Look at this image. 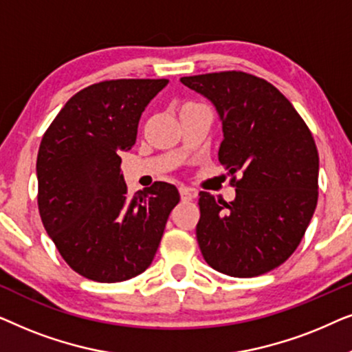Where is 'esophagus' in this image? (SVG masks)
<instances>
[{"label": "esophagus", "instance_id": "34e87169", "mask_svg": "<svg viewBox=\"0 0 352 352\" xmlns=\"http://www.w3.org/2000/svg\"><path fill=\"white\" fill-rule=\"evenodd\" d=\"M179 194H181V200L182 201H190L195 197V192L192 190V189H189V187H186V186H181L179 187Z\"/></svg>", "mask_w": 352, "mask_h": 352}]
</instances>
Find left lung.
<instances>
[{"mask_svg":"<svg viewBox=\"0 0 352 352\" xmlns=\"http://www.w3.org/2000/svg\"><path fill=\"white\" fill-rule=\"evenodd\" d=\"M210 99L223 123L218 157L235 187L232 201L200 192L197 242L205 261L232 277H256L300 245L319 197V153L290 100L245 72L182 76ZM240 172V180L234 173Z\"/></svg>","mask_w":352,"mask_h":352,"instance_id":"8db88e82","label":"left lung"}]
</instances>
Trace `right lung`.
Returning a JSON list of instances; mask_svg holds the SVG:
<instances>
[{
  "label": "right lung",
  "instance_id": "add662e5",
  "mask_svg": "<svg viewBox=\"0 0 352 352\" xmlns=\"http://www.w3.org/2000/svg\"><path fill=\"white\" fill-rule=\"evenodd\" d=\"M168 80H107L81 89L57 113L36 158L38 210L65 263L113 283L151 266L179 192L168 182L128 195L120 153Z\"/></svg>",
  "mask_w": 352,
  "mask_h": 352
}]
</instances>
